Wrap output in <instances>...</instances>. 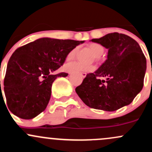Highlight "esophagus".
<instances>
[{
    "mask_svg": "<svg viewBox=\"0 0 152 152\" xmlns=\"http://www.w3.org/2000/svg\"><path fill=\"white\" fill-rule=\"evenodd\" d=\"M86 75H87V74H86V72H80V75L82 76V77H83V78H84V77H86Z\"/></svg>",
    "mask_w": 152,
    "mask_h": 152,
    "instance_id": "34e87169",
    "label": "esophagus"
}]
</instances>
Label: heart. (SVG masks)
I'll list each match as a JSON object with an SVG mask.
<instances>
[{
    "instance_id": "b5f03b06",
    "label": "heart",
    "mask_w": 152,
    "mask_h": 152,
    "mask_svg": "<svg viewBox=\"0 0 152 152\" xmlns=\"http://www.w3.org/2000/svg\"><path fill=\"white\" fill-rule=\"evenodd\" d=\"M89 48L94 52V56H95V58L96 60L99 59V57L104 53V48L102 45L97 43H91L88 45ZM78 48L75 47L73 49H72L69 53L66 55V60L67 61H71L75 58L76 56V53L77 52ZM64 69L67 72H77L80 71H94L95 69V66H83V65L80 64L79 63L77 62H72L66 64L64 65Z\"/></svg>"
}]
</instances>
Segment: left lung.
Listing matches in <instances>:
<instances>
[{"instance_id":"1","label":"left lung","mask_w":152,"mask_h":152,"mask_svg":"<svg viewBox=\"0 0 152 152\" xmlns=\"http://www.w3.org/2000/svg\"><path fill=\"white\" fill-rule=\"evenodd\" d=\"M91 41L109 50L107 59L86 75L76 93L93 109L113 112L128 105L143 86L146 60L141 47L134 39L118 32Z\"/></svg>"}]
</instances>
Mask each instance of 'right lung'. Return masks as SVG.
Listing matches in <instances>:
<instances>
[{"label": "right lung", "instance_id": "add662e5", "mask_svg": "<svg viewBox=\"0 0 152 152\" xmlns=\"http://www.w3.org/2000/svg\"><path fill=\"white\" fill-rule=\"evenodd\" d=\"M83 42L43 37L18 48L9 58L4 81L9 110L24 120L43 112L53 81L68 75L52 73L63 65L70 50Z\"/></svg>", "mask_w": 152, "mask_h": 152}]
</instances>
